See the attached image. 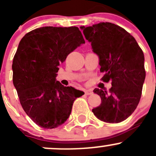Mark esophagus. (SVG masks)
Segmentation results:
<instances>
[{
	"instance_id": "34e87169",
	"label": "esophagus",
	"mask_w": 156,
	"mask_h": 156,
	"mask_svg": "<svg viewBox=\"0 0 156 156\" xmlns=\"http://www.w3.org/2000/svg\"><path fill=\"white\" fill-rule=\"evenodd\" d=\"M84 93H85L86 95H91V94H94L91 90H84Z\"/></svg>"
}]
</instances>
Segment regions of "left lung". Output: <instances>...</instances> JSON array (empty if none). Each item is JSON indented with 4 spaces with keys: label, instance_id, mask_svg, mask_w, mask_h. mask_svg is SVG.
Here are the masks:
<instances>
[{
    "label": "left lung",
    "instance_id": "obj_1",
    "mask_svg": "<svg viewBox=\"0 0 156 156\" xmlns=\"http://www.w3.org/2000/svg\"><path fill=\"white\" fill-rule=\"evenodd\" d=\"M84 37L100 59L102 81H112L109 92L95 88L101 104L92 109L94 115L107 123H119L134 112L140 100L146 77L144 54L134 37L111 23L81 26Z\"/></svg>",
    "mask_w": 156,
    "mask_h": 156
}]
</instances>
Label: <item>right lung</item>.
I'll return each mask as SVG.
<instances>
[{
    "instance_id": "right-lung-1",
    "label": "right lung",
    "mask_w": 156,
    "mask_h": 156,
    "mask_svg": "<svg viewBox=\"0 0 156 156\" xmlns=\"http://www.w3.org/2000/svg\"><path fill=\"white\" fill-rule=\"evenodd\" d=\"M84 43L75 26L38 28L20 41L12 60V82L22 107L41 127L53 129L65 123L75 99L84 94L56 80L59 66Z\"/></svg>"
}]
</instances>
